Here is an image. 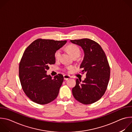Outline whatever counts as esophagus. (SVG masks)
<instances>
[{"label":"esophagus","mask_w":132,"mask_h":132,"mask_svg":"<svg viewBox=\"0 0 132 132\" xmlns=\"http://www.w3.org/2000/svg\"><path fill=\"white\" fill-rule=\"evenodd\" d=\"M70 77H71L69 76V75H64V80H67L68 79H70Z\"/></svg>","instance_id":"34e87169"}]
</instances>
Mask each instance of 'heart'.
Segmentation results:
<instances>
[{
  "label": "heart",
  "mask_w": 132,
  "mask_h": 132,
  "mask_svg": "<svg viewBox=\"0 0 132 132\" xmlns=\"http://www.w3.org/2000/svg\"><path fill=\"white\" fill-rule=\"evenodd\" d=\"M67 48H68L69 52L71 55V56H73H73H79V55H80V48L76 45L71 44L67 46ZM60 55H61V50H58L56 51L54 53V57H55V60H59L60 59ZM66 68L68 70H70L72 68V67H71V66L67 67Z\"/></svg>",
  "instance_id": "obj_1"
}]
</instances>
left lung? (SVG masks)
<instances>
[{"label":"left lung","mask_w":132,"mask_h":132,"mask_svg":"<svg viewBox=\"0 0 132 132\" xmlns=\"http://www.w3.org/2000/svg\"><path fill=\"white\" fill-rule=\"evenodd\" d=\"M70 42L82 48L84 57L80 68L82 73H86L84 80L76 79L72 95L82 104H92L101 99L108 87L110 68L106 56L101 46L93 40L83 39Z\"/></svg>","instance_id":"8db88e82"}]
</instances>
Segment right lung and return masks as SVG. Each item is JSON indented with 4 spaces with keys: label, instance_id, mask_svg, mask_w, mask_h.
<instances>
[{
    "label": "right lung",
    "instance_id": "add662e5",
    "mask_svg": "<svg viewBox=\"0 0 132 132\" xmlns=\"http://www.w3.org/2000/svg\"><path fill=\"white\" fill-rule=\"evenodd\" d=\"M67 41L37 39L25 50L19 64V78L27 97L35 103L46 104L57 98L64 77L53 78L46 74L50 65L55 63V52Z\"/></svg>",
    "mask_w": 132,
    "mask_h": 132
}]
</instances>
